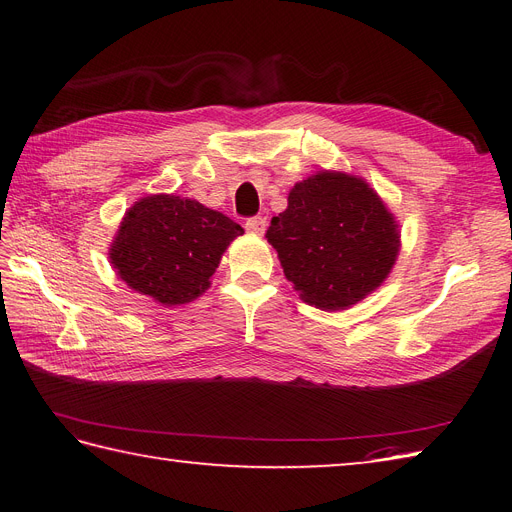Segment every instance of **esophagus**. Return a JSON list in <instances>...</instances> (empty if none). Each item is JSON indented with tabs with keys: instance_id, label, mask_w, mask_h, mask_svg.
Here are the masks:
<instances>
[{
	"instance_id": "esophagus-1",
	"label": "esophagus",
	"mask_w": 512,
	"mask_h": 512,
	"mask_svg": "<svg viewBox=\"0 0 512 512\" xmlns=\"http://www.w3.org/2000/svg\"><path fill=\"white\" fill-rule=\"evenodd\" d=\"M244 228H247V232H251V234H263L265 228H268V221H265V217H261V215H255V217H249L247 221H244Z\"/></svg>"
}]
</instances>
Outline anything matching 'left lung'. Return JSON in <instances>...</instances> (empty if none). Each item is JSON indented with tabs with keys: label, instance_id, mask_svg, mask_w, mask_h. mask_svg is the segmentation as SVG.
<instances>
[{
	"label": "left lung",
	"instance_id": "1",
	"mask_svg": "<svg viewBox=\"0 0 512 512\" xmlns=\"http://www.w3.org/2000/svg\"><path fill=\"white\" fill-rule=\"evenodd\" d=\"M265 238L303 301L328 311L370 295L399 251L397 224L379 194L360 177L332 171L295 184Z\"/></svg>",
	"mask_w": 512,
	"mask_h": 512
}]
</instances>
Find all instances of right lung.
Returning a JSON list of instances; mask_svg holds the SVG:
<instances>
[{"mask_svg":"<svg viewBox=\"0 0 512 512\" xmlns=\"http://www.w3.org/2000/svg\"><path fill=\"white\" fill-rule=\"evenodd\" d=\"M244 230L192 198L146 196L133 205L110 249V263L133 291L180 305L207 291L228 244Z\"/></svg>","mask_w":512,"mask_h":512,"instance_id":"right-lung-1","label":"right lung"}]
</instances>
